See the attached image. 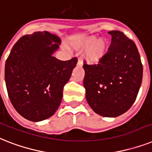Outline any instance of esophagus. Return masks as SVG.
Listing matches in <instances>:
<instances>
[{"label": "esophagus", "instance_id": "34e87169", "mask_svg": "<svg viewBox=\"0 0 152 152\" xmlns=\"http://www.w3.org/2000/svg\"><path fill=\"white\" fill-rule=\"evenodd\" d=\"M76 65H78V66H81V65H83V64H82V61H80V59H79V60H78V61H77V64H76Z\"/></svg>", "mask_w": 152, "mask_h": 152}]
</instances>
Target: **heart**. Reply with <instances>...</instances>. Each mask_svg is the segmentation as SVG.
Wrapping results in <instances>:
<instances>
[{"instance_id": "obj_1", "label": "heart", "mask_w": 152, "mask_h": 152, "mask_svg": "<svg viewBox=\"0 0 152 152\" xmlns=\"http://www.w3.org/2000/svg\"><path fill=\"white\" fill-rule=\"evenodd\" d=\"M72 47L76 50L87 48L84 58L87 62L97 64L104 58L108 50V41L105 38H98L97 36H86L72 43Z\"/></svg>"}]
</instances>
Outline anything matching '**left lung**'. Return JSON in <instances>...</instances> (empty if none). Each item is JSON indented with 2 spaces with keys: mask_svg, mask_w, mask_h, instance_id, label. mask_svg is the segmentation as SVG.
Returning a JSON list of instances; mask_svg holds the SVG:
<instances>
[{
  "mask_svg": "<svg viewBox=\"0 0 152 152\" xmlns=\"http://www.w3.org/2000/svg\"><path fill=\"white\" fill-rule=\"evenodd\" d=\"M108 53L97 65L84 62L83 86L89 105L97 114L116 117L135 102L143 77V65L136 44L123 33L108 32Z\"/></svg>",
  "mask_w": 152,
  "mask_h": 152,
  "instance_id": "obj_1",
  "label": "left lung"
}]
</instances>
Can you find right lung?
<instances>
[{"mask_svg":"<svg viewBox=\"0 0 152 152\" xmlns=\"http://www.w3.org/2000/svg\"><path fill=\"white\" fill-rule=\"evenodd\" d=\"M60 43L58 36L47 31L25 35L15 44L6 60L8 97L15 110L28 120L48 119L61 104L64 86L77 58L61 61L52 56Z\"/></svg>","mask_w":152,"mask_h":152,"instance_id":"1","label":"right lung"}]
</instances>
